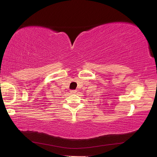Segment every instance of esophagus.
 <instances>
[{
  "label": "esophagus",
  "mask_w": 157,
  "mask_h": 157,
  "mask_svg": "<svg viewBox=\"0 0 157 157\" xmlns=\"http://www.w3.org/2000/svg\"><path fill=\"white\" fill-rule=\"evenodd\" d=\"M71 93V94H75V93L77 92V90H71V92H70Z\"/></svg>",
  "instance_id": "1"
}]
</instances>
